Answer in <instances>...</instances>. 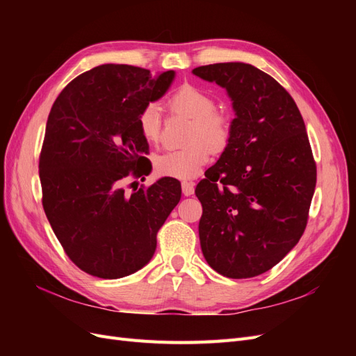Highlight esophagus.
<instances>
[{"label":"esophagus","mask_w":356,"mask_h":356,"mask_svg":"<svg viewBox=\"0 0 356 356\" xmlns=\"http://www.w3.org/2000/svg\"><path fill=\"white\" fill-rule=\"evenodd\" d=\"M181 188H182V193H184V196H191L193 193H195V184L190 181H182Z\"/></svg>","instance_id":"esophagus-1"}]
</instances>
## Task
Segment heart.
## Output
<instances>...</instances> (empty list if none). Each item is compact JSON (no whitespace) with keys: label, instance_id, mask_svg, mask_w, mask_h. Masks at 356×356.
Wrapping results in <instances>:
<instances>
[{"label":"heart","instance_id":"obj_1","mask_svg":"<svg viewBox=\"0 0 356 356\" xmlns=\"http://www.w3.org/2000/svg\"><path fill=\"white\" fill-rule=\"evenodd\" d=\"M174 111L193 118L188 143L182 149H170L154 160V169L161 177L190 179L200 174L208 163L211 152L221 153L232 138L230 117L215 110V99L197 86L182 84L169 98ZM138 127L143 138L149 144H157L161 135L160 106L154 102L145 104L138 114ZM207 145L204 146V144Z\"/></svg>","mask_w":356,"mask_h":356}]
</instances>
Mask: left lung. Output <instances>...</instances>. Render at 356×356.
Returning <instances> with one entry per match:
<instances>
[{"label": "left lung", "instance_id": "obj_1", "mask_svg": "<svg viewBox=\"0 0 356 356\" xmlns=\"http://www.w3.org/2000/svg\"><path fill=\"white\" fill-rule=\"evenodd\" d=\"M225 88L236 117L220 160L196 186L199 238L208 264L246 279L270 270L303 236L316 187V163L291 95L250 63L193 70Z\"/></svg>", "mask_w": 356, "mask_h": 356}]
</instances>
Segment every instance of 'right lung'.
I'll use <instances>...</instances> for the list:
<instances>
[{"label": "right lung", "mask_w": 356, "mask_h": 356, "mask_svg": "<svg viewBox=\"0 0 356 356\" xmlns=\"http://www.w3.org/2000/svg\"><path fill=\"white\" fill-rule=\"evenodd\" d=\"M172 79L174 71L153 79L145 68L108 63L75 77L51 106L38 163L42 208L70 260L92 276L143 268L181 199L175 178L132 195L123 188L152 170L138 114Z\"/></svg>", "instance_id": "right-lung-1"}]
</instances>
